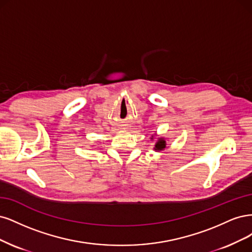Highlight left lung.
Instances as JSON below:
<instances>
[{
  "instance_id": "1",
  "label": "left lung",
  "mask_w": 252,
  "mask_h": 252,
  "mask_svg": "<svg viewBox=\"0 0 252 252\" xmlns=\"http://www.w3.org/2000/svg\"><path fill=\"white\" fill-rule=\"evenodd\" d=\"M152 139H153V138H152ZM165 148H166V141H165L164 138H162V137L158 138L155 147H154V150L157 151V152H160V151H163Z\"/></svg>"
}]
</instances>
